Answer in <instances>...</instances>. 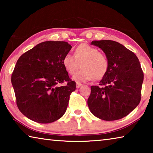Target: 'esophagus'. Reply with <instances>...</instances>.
<instances>
[{"label": "esophagus", "instance_id": "esophagus-1", "mask_svg": "<svg viewBox=\"0 0 153 153\" xmlns=\"http://www.w3.org/2000/svg\"><path fill=\"white\" fill-rule=\"evenodd\" d=\"M82 86V84H81V83L76 82V88H79L81 87Z\"/></svg>", "mask_w": 153, "mask_h": 153}]
</instances>
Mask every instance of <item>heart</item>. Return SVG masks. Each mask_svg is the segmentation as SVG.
<instances>
[{"instance_id":"heart-1","label":"heart","mask_w":153,"mask_h":153,"mask_svg":"<svg viewBox=\"0 0 153 153\" xmlns=\"http://www.w3.org/2000/svg\"><path fill=\"white\" fill-rule=\"evenodd\" d=\"M63 65L69 75H73L81 66L82 69L75 74L73 78L77 82H86L103 78L109 68V61L98 48L81 44L75 48L74 55L67 54L64 56Z\"/></svg>"}]
</instances>
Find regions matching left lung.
<instances>
[{
	"label": "left lung",
	"instance_id": "8db88e82",
	"mask_svg": "<svg viewBox=\"0 0 153 153\" xmlns=\"http://www.w3.org/2000/svg\"><path fill=\"white\" fill-rule=\"evenodd\" d=\"M109 61V68L99 86H91L88 105L96 117L105 121L120 120L140 102L144 74L132 51L113 40H94Z\"/></svg>",
	"mask_w": 153,
	"mask_h": 153
}]
</instances>
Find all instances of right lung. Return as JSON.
I'll use <instances>...</instances> for the list:
<instances>
[{"instance_id": "1", "label": "right lung", "mask_w": 153, "mask_h": 153, "mask_svg": "<svg viewBox=\"0 0 153 153\" xmlns=\"http://www.w3.org/2000/svg\"><path fill=\"white\" fill-rule=\"evenodd\" d=\"M71 46L63 41L41 42L20 56L11 75L19 111L37 123H49L65 113L69 97L76 90L63 65ZM66 82L65 86L61 84Z\"/></svg>"}]
</instances>
